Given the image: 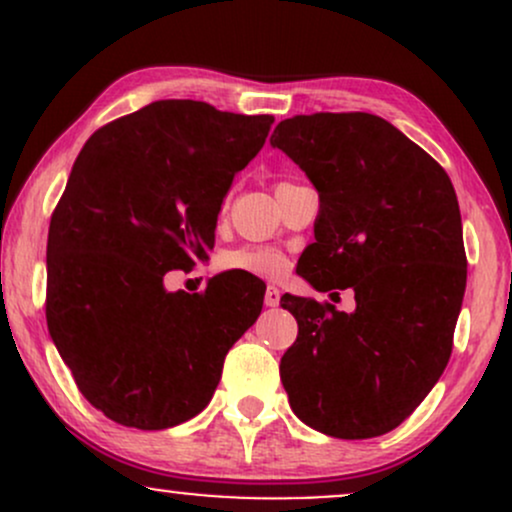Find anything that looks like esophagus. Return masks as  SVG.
I'll return each instance as SVG.
<instances>
[{
    "label": "esophagus",
    "instance_id": "obj_1",
    "mask_svg": "<svg viewBox=\"0 0 512 512\" xmlns=\"http://www.w3.org/2000/svg\"><path fill=\"white\" fill-rule=\"evenodd\" d=\"M281 301V291L276 289V286H267V291H264V303L269 305V308H276Z\"/></svg>",
    "mask_w": 512,
    "mask_h": 512
}]
</instances>
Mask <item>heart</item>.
Instances as JSON below:
<instances>
[{
	"label": "heart",
	"instance_id": "heart-1",
	"mask_svg": "<svg viewBox=\"0 0 512 512\" xmlns=\"http://www.w3.org/2000/svg\"><path fill=\"white\" fill-rule=\"evenodd\" d=\"M223 272H240L260 279H279L289 272L291 260L284 250L269 245H243L219 257Z\"/></svg>",
	"mask_w": 512,
	"mask_h": 512
}]
</instances>
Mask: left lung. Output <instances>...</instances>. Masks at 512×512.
Returning <instances> with one entry per match:
<instances>
[{
  "mask_svg": "<svg viewBox=\"0 0 512 512\" xmlns=\"http://www.w3.org/2000/svg\"><path fill=\"white\" fill-rule=\"evenodd\" d=\"M272 144L320 192L315 243L298 274L317 291L351 289L356 301L354 313H339L281 296L298 322L281 383L315 431L383 436L414 414L450 361L467 286L455 187L436 158L370 113L293 115Z\"/></svg>",
  "mask_w": 512,
  "mask_h": 512,
  "instance_id": "8db88e82",
  "label": "left lung"
}]
</instances>
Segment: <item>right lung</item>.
I'll return each instance as SVG.
<instances>
[{
	"label": "right lung",
	"mask_w": 512,
	"mask_h": 512,
	"mask_svg": "<svg viewBox=\"0 0 512 512\" xmlns=\"http://www.w3.org/2000/svg\"><path fill=\"white\" fill-rule=\"evenodd\" d=\"M272 115L156 101L91 134L50 219L45 317L79 392L110 421L161 431L209 404L223 358L260 317L264 291L219 274L168 293L214 248L233 175Z\"/></svg>",
	"instance_id": "obj_1"
}]
</instances>
